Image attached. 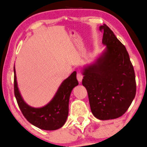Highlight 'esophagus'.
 I'll list each match as a JSON object with an SVG mask.
<instances>
[{"mask_svg": "<svg viewBox=\"0 0 147 147\" xmlns=\"http://www.w3.org/2000/svg\"><path fill=\"white\" fill-rule=\"evenodd\" d=\"M77 79H78L79 82H82V80L83 79V75L80 72H78V74H77Z\"/></svg>", "mask_w": 147, "mask_h": 147, "instance_id": "esophagus-1", "label": "esophagus"}]
</instances>
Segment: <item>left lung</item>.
<instances>
[{"mask_svg": "<svg viewBox=\"0 0 147 147\" xmlns=\"http://www.w3.org/2000/svg\"><path fill=\"white\" fill-rule=\"evenodd\" d=\"M102 43L106 46L95 62L83 68V86L92 113L96 118H118L126 112L136 94L135 75L125 46L106 24Z\"/></svg>", "mask_w": 147, "mask_h": 147, "instance_id": "left-lung-1", "label": "left lung"}]
</instances>
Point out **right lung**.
<instances>
[{
    "mask_svg": "<svg viewBox=\"0 0 147 147\" xmlns=\"http://www.w3.org/2000/svg\"><path fill=\"white\" fill-rule=\"evenodd\" d=\"M14 74L15 96L24 118L31 124L44 130H55L64 125L68 115L70 94L78 85L76 71L61 83L51 101L41 108L32 107L23 100L18 89L15 67Z\"/></svg>",
    "mask_w": 147,
    "mask_h": 147,
    "instance_id": "add662e5",
    "label": "right lung"
}]
</instances>
